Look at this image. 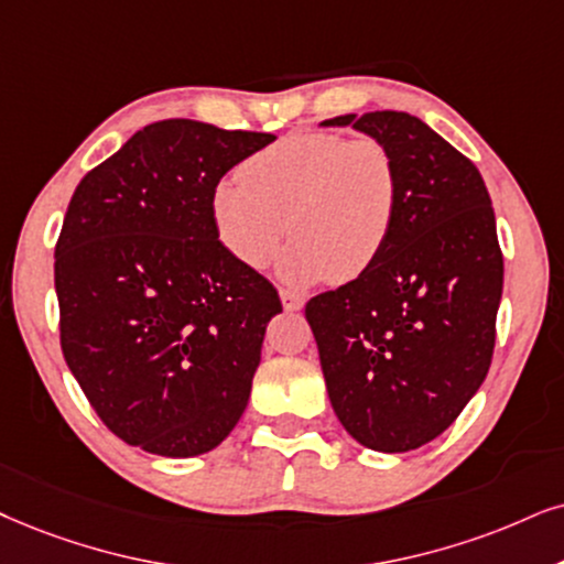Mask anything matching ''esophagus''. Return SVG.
I'll use <instances>...</instances> for the list:
<instances>
[{
  "mask_svg": "<svg viewBox=\"0 0 564 564\" xmlns=\"http://www.w3.org/2000/svg\"><path fill=\"white\" fill-rule=\"evenodd\" d=\"M281 302L286 312H296L304 306V296L296 294V291H291V289H281Z\"/></svg>",
  "mask_w": 564,
  "mask_h": 564,
  "instance_id": "34e87169",
  "label": "esophagus"
}]
</instances>
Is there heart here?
I'll use <instances>...</instances> for the list:
<instances>
[{
	"instance_id": "1",
	"label": "heart",
	"mask_w": 564,
	"mask_h": 564,
	"mask_svg": "<svg viewBox=\"0 0 564 564\" xmlns=\"http://www.w3.org/2000/svg\"><path fill=\"white\" fill-rule=\"evenodd\" d=\"M398 208L393 153L377 138L299 132L270 142L210 197L218 239L239 262L265 268L294 237V281H351L372 268Z\"/></svg>"
}]
</instances>
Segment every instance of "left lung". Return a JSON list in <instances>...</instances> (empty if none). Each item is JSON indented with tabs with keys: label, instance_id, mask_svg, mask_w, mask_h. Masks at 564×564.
I'll use <instances>...</instances> for the list:
<instances>
[{
	"label": "left lung",
	"instance_id": "1",
	"mask_svg": "<svg viewBox=\"0 0 564 564\" xmlns=\"http://www.w3.org/2000/svg\"><path fill=\"white\" fill-rule=\"evenodd\" d=\"M388 145L398 208L372 268L312 296L304 317L335 416L356 442L405 453L437 437L489 372L502 249L479 169L405 111L325 119Z\"/></svg>",
	"mask_w": 564,
	"mask_h": 564
}]
</instances>
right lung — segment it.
I'll return each mask as SVG.
<instances>
[{
    "mask_svg": "<svg viewBox=\"0 0 564 564\" xmlns=\"http://www.w3.org/2000/svg\"><path fill=\"white\" fill-rule=\"evenodd\" d=\"M275 134L163 119L77 184L54 247L59 344L98 419L169 458L208 453L247 409L273 283L220 245V176Z\"/></svg>",
    "mask_w": 564,
    "mask_h": 564,
    "instance_id": "obj_1",
    "label": "right lung"
}]
</instances>
